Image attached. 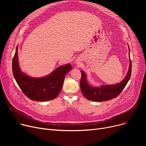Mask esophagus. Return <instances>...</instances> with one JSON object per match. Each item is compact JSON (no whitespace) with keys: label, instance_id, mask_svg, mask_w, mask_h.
Returning a JSON list of instances; mask_svg holds the SVG:
<instances>
[{"label":"esophagus","instance_id":"1","mask_svg":"<svg viewBox=\"0 0 146 146\" xmlns=\"http://www.w3.org/2000/svg\"><path fill=\"white\" fill-rule=\"evenodd\" d=\"M76 63H77V64H79V62H78V60H77V61H76Z\"/></svg>","mask_w":146,"mask_h":146}]
</instances>
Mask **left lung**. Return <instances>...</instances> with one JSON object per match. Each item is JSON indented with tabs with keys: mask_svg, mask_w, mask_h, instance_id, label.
I'll use <instances>...</instances> for the list:
<instances>
[{
	"mask_svg": "<svg viewBox=\"0 0 146 146\" xmlns=\"http://www.w3.org/2000/svg\"><path fill=\"white\" fill-rule=\"evenodd\" d=\"M129 48V47H128ZM129 57V66L128 73L124 79L119 83L115 85H103L100 87L91 86L88 83L86 76L82 70L81 71L82 77L80 82V89L82 94L87 99L92 101L102 102L109 101L110 99L116 98L123 90L125 87L131 74V61Z\"/></svg>",
	"mask_w": 146,
	"mask_h": 146,
	"instance_id": "1",
	"label": "left lung"
}]
</instances>
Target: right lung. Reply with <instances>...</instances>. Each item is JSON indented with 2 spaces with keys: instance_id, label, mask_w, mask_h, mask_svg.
<instances>
[{
  "instance_id": "1",
  "label": "right lung",
  "mask_w": 146,
  "mask_h": 146,
  "mask_svg": "<svg viewBox=\"0 0 146 146\" xmlns=\"http://www.w3.org/2000/svg\"><path fill=\"white\" fill-rule=\"evenodd\" d=\"M72 69L70 64L60 66L45 77L34 78L21 72L18 60V47L12 60V72L18 86L29 99L47 101L56 98L63 87L66 74Z\"/></svg>"
}]
</instances>
